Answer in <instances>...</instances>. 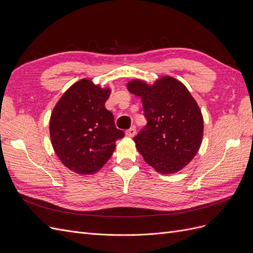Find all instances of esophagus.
I'll return each mask as SVG.
<instances>
[{"label": "esophagus", "instance_id": "1", "mask_svg": "<svg viewBox=\"0 0 253 253\" xmlns=\"http://www.w3.org/2000/svg\"><path fill=\"white\" fill-rule=\"evenodd\" d=\"M126 136H128V137H134L135 135H136V127L135 126H132V127H129L127 131L126 132Z\"/></svg>", "mask_w": 253, "mask_h": 253}]
</instances>
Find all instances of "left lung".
Listing matches in <instances>:
<instances>
[{
  "label": "left lung",
  "mask_w": 253,
  "mask_h": 253,
  "mask_svg": "<svg viewBox=\"0 0 253 253\" xmlns=\"http://www.w3.org/2000/svg\"><path fill=\"white\" fill-rule=\"evenodd\" d=\"M141 98L148 124L134 137L145 163L162 174L176 173L200 150L204 119L200 106L181 82L165 76L149 85L141 80L127 83Z\"/></svg>",
  "instance_id": "1"
}]
</instances>
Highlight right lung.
Instances as JSON below:
<instances>
[{"label":"right lung","instance_id":"add662e5","mask_svg":"<svg viewBox=\"0 0 253 253\" xmlns=\"http://www.w3.org/2000/svg\"><path fill=\"white\" fill-rule=\"evenodd\" d=\"M109 88L82 79L68 88L53 109L49 133L52 148L68 169L94 174L111 158L116 140L125 136L104 103Z\"/></svg>","mask_w":253,"mask_h":253}]
</instances>
